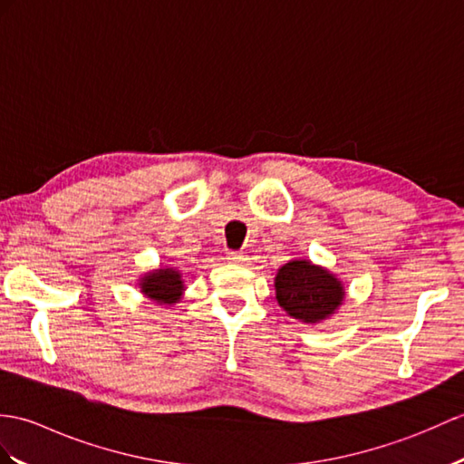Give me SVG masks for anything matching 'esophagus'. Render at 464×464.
Segmentation results:
<instances>
[{"label":"esophagus","instance_id":"esophagus-1","mask_svg":"<svg viewBox=\"0 0 464 464\" xmlns=\"http://www.w3.org/2000/svg\"><path fill=\"white\" fill-rule=\"evenodd\" d=\"M227 258L231 263H237V265H245L246 263V255L241 253V251H229Z\"/></svg>","mask_w":464,"mask_h":464}]
</instances>
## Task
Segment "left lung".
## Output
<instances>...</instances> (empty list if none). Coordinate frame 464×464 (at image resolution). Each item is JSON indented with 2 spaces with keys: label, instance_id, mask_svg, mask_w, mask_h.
Segmentation results:
<instances>
[{
  "label": "left lung",
  "instance_id": "8db88e82",
  "mask_svg": "<svg viewBox=\"0 0 464 464\" xmlns=\"http://www.w3.org/2000/svg\"><path fill=\"white\" fill-rule=\"evenodd\" d=\"M278 306L304 324L330 318L343 303V285L328 268L296 258L278 268L275 276Z\"/></svg>",
  "mask_w": 464,
  "mask_h": 464
}]
</instances>
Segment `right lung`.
<instances>
[{
    "label": "right lung",
    "instance_id": "obj_1",
    "mask_svg": "<svg viewBox=\"0 0 464 464\" xmlns=\"http://www.w3.org/2000/svg\"><path fill=\"white\" fill-rule=\"evenodd\" d=\"M140 293H144L150 300L158 304H176L181 298L183 290V276L178 268H156V271L146 273L140 278Z\"/></svg>",
    "mask_w": 464,
    "mask_h": 464
}]
</instances>
